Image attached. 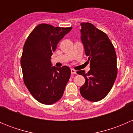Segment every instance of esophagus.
Wrapping results in <instances>:
<instances>
[{"label":"esophagus","instance_id":"obj_1","mask_svg":"<svg viewBox=\"0 0 133 133\" xmlns=\"http://www.w3.org/2000/svg\"><path fill=\"white\" fill-rule=\"evenodd\" d=\"M71 74H76V71L73 69H71Z\"/></svg>","mask_w":133,"mask_h":133}]
</instances>
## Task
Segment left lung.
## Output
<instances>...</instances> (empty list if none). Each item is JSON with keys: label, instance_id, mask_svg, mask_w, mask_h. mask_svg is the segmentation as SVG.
<instances>
[{"label": "left lung", "instance_id": "1", "mask_svg": "<svg viewBox=\"0 0 133 133\" xmlns=\"http://www.w3.org/2000/svg\"><path fill=\"white\" fill-rule=\"evenodd\" d=\"M81 25V41L90 62V70L77 73L84 76L85 84L80 88L84 98L91 102L102 100L111 91L117 75L116 55L115 48L104 32L92 24L83 22Z\"/></svg>", "mask_w": 133, "mask_h": 133}]
</instances>
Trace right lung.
<instances>
[{"label": "right lung", "instance_id": "add662e5", "mask_svg": "<svg viewBox=\"0 0 133 133\" xmlns=\"http://www.w3.org/2000/svg\"><path fill=\"white\" fill-rule=\"evenodd\" d=\"M71 29L41 24L25 41L21 60L24 82L42 104L51 105L60 100L69 80L70 68L52 66L51 57L58 43Z\"/></svg>", "mask_w": 133, "mask_h": 133}]
</instances>
